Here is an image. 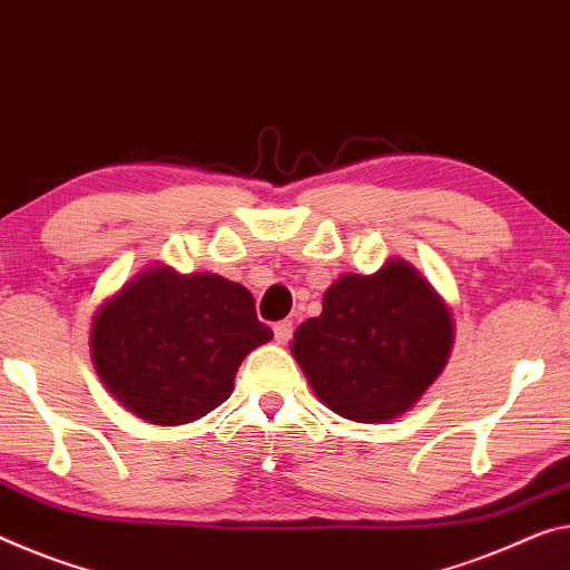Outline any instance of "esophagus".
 <instances>
[{
  "label": "esophagus",
  "mask_w": 570,
  "mask_h": 570,
  "mask_svg": "<svg viewBox=\"0 0 570 570\" xmlns=\"http://www.w3.org/2000/svg\"><path fill=\"white\" fill-rule=\"evenodd\" d=\"M273 331H275V341H277V344H287V341L293 338L295 326H293V321H277L275 326H273Z\"/></svg>",
  "instance_id": "esophagus-1"
}]
</instances>
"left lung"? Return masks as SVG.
I'll return each instance as SVG.
<instances>
[{"mask_svg":"<svg viewBox=\"0 0 570 570\" xmlns=\"http://www.w3.org/2000/svg\"><path fill=\"white\" fill-rule=\"evenodd\" d=\"M453 344L449 308L407 262L344 275L323 313L295 331L291 352L321 402L356 423H384L415 405Z\"/></svg>","mask_w":570,"mask_h":570,"instance_id":"obj_1","label":"left lung"}]
</instances>
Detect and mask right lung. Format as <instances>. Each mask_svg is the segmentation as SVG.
I'll list each match as a JSON object with an SVG mask.
<instances>
[{
    "label": "right lung",
    "instance_id": "right-lung-1",
    "mask_svg": "<svg viewBox=\"0 0 570 570\" xmlns=\"http://www.w3.org/2000/svg\"><path fill=\"white\" fill-rule=\"evenodd\" d=\"M269 338L244 285L150 267L96 313L91 356L135 415L183 425L222 405L242 358Z\"/></svg>",
    "mask_w": 570,
    "mask_h": 570
}]
</instances>
